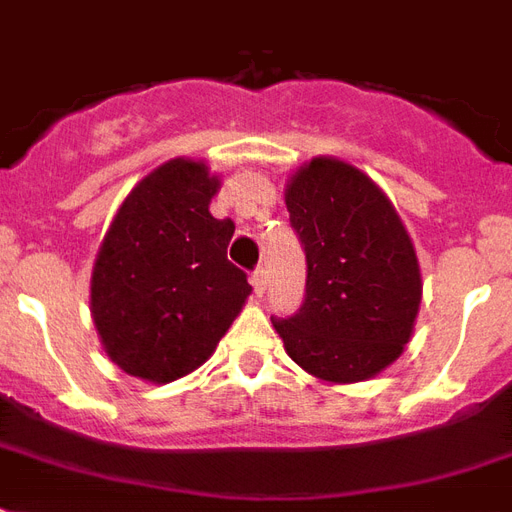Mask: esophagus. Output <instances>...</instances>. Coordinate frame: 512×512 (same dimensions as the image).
<instances>
[{"label":"esophagus","mask_w":512,"mask_h":512,"mask_svg":"<svg viewBox=\"0 0 512 512\" xmlns=\"http://www.w3.org/2000/svg\"><path fill=\"white\" fill-rule=\"evenodd\" d=\"M249 284H252V289H255V295L260 297L265 292V271L263 268H257L252 276H249Z\"/></svg>","instance_id":"obj_1"}]
</instances>
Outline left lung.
Segmentation results:
<instances>
[{"label":"left lung","instance_id":"8db88e82","mask_svg":"<svg viewBox=\"0 0 512 512\" xmlns=\"http://www.w3.org/2000/svg\"><path fill=\"white\" fill-rule=\"evenodd\" d=\"M284 201L308 279L303 308L271 319L273 329L316 380H372L404 353L420 313V260L409 231L380 185L335 156L300 164Z\"/></svg>","mask_w":512,"mask_h":512}]
</instances>
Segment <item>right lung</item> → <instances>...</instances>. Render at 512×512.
<instances>
[{"label": "right lung", "mask_w": 512, "mask_h": 512, "mask_svg": "<svg viewBox=\"0 0 512 512\" xmlns=\"http://www.w3.org/2000/svg\"><path fill=\"white\" fill-rule=\"evenodd\" d=\"M220 177L170 159L119 204L100 241L90 313L106 356L138 380L164 385L199 369L247 303V273L228 263L236 225L209 201Z\"/></svg>", "instance_id": "add662e5"}]
</instances>
